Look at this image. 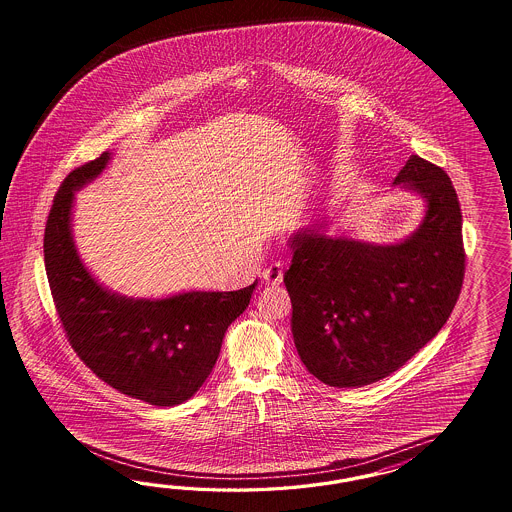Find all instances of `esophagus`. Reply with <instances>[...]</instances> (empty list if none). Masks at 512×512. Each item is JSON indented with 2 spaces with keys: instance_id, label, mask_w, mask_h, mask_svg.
Segmentation results:
<instances>
[{
  "instance_id": "34e87169",
  "label": "esophagus",
  "mask_w": 512,
  "mask_h": 512,
  "mask_svg": "<svg viewBox=\"0 0 512 512\" xmlns=\"http://www.w3.org/2000/svg\"><path fill=\"white\" fill-rule=\"evenodd\" d=\"M283 279V266L279 263L268 264L263 270V281L266 285H279Z\"/></svg>"
}]
</instances>
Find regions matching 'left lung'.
<instances>
[{"label":"left lung","mask_w":512,"mask_h":512,"mask_svg":"<svg viewBox=\"0 0 512 512\" xmlns=\"http://www.w3.org/2000/svg\"><path fill=\"white\" fill-rule=\"evenodd\" d=\"M394 186L424 201L419 227L394 244L323 229L289 238L283 274L298 357L328 387L387 377L443 328L462 291V212L447 172L411 155Z\"/></svg>","instance_id":"1"}]
</instances>
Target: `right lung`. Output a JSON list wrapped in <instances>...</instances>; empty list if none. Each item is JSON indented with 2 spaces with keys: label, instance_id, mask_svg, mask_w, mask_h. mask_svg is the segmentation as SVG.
Returning <instances> with one entry per match:
<instances>
[{
  "label": "right lung",
  "instance_id": "obj_1",
  "mask_svg": "<svg viewBox=\"0 0 512 512\" xmlns=\"http://www.w3.org/2000/svg\"><path fill=\"white\" fill-rule=\"evenodd\" d=\"M110 157L105 152L78 167L56 193L45 229L48 285L71 347L101 381L125 396L172 407L204 385L257 281L229 293L133 298L93 278L73 240V206L78 189L105 171Z\"/></svg>",
  "mask_w": 512,
  "mask_h": 512
}]
</instances>
